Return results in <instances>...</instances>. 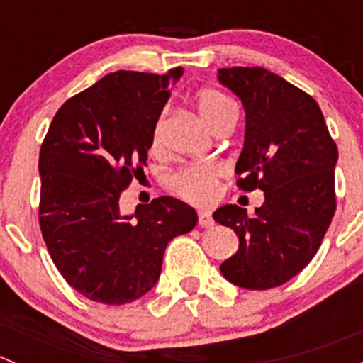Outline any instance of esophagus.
Returning <instances> with one entry per match:
<instances>
[{"label": "esophagus", "mask_w": 363, "mask_h": 363, "mask_svg": "<svg viewBox=\"0 0 363 363\" xmlns=\"http://www.w3.org/2000/svg\"><path fill=\"white\" fill-rule=\"evenodd\" d=\"M199 225L202 226V228H211V226H214V219H212L211 212H199Z\"/></svg>", "instance_id": "obj_1"}]
</instances>
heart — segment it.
<instances>
[{
	"label": "heart",
	"instance_id": "obj_1",
	"mask_svg": "<svg viewBox=\"0 0 363 363\" xmlns=\"http://www.w3.org/2000/svg\"><path fill=\"white\" fill-rule=\"evenodd\" d=\"M196 108L200 117L211 130L223 119L228 112L235 111L232 101L214 89L200 91L196 96ZM163 131V117H160L152 130V145L158 147ZM172 188L182 199L193 203L208 205L218 199L219 193V170L214 167H189L177 172L170 181Z\"/></svg>",
	"mask_w": 363,
	"mask_h": 363
}]
</instances>
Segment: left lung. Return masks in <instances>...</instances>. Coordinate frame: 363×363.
Instances as JSON below:
<instances>
[{
    "label": "left lung",
    "mask_w": 363,
    "mask_h": 363,
    "mask_svg": "<svg viewBox=\"0 0 363 363\" xmlns=\"http://www.w3.org/2000/svg\"><path fill=\"white\" fill-rule=\"evenodd\" d=\"M218 80L246 112L237 184L265 193L252 218L237 205L212 214L239 235V250L219 270L235 286L269 290L295 277L320 250L335 212L337 145L314 98L283 77L233 67L218 69Z\"/></svg>",
    "instance_id": "left-lung-1"
}]
</instances>
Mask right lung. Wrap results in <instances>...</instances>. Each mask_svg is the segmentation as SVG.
<instances>
[{
	"instance_id": "1",
	"label": "right lung",
	"mask_w": 363,
	"mask_h": 363,
	"mask_svg": "<svg viewBox=\"0 0 363 363\" xmlns=\"http://www.w3.org/2000/svg\"><path fill=\"white\" fill-rule=\"evenodd\" d=\"M182 68L113 72L65 101L40 149V228L54 265L93 302L123 306L160 279L168 242L195 228V208L160 196L123 214L119 196L144 174L152 130Z\"/></svg>"
}]
</instances>
